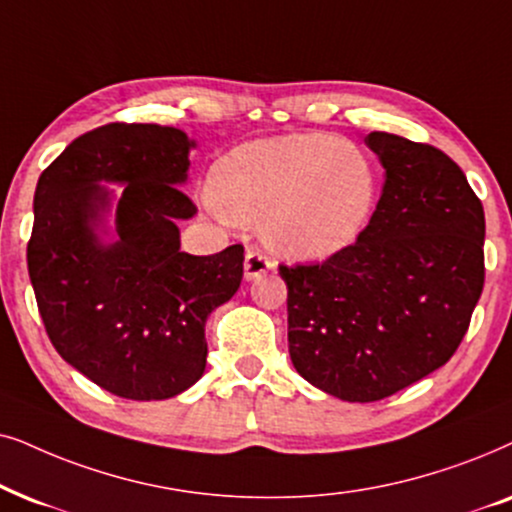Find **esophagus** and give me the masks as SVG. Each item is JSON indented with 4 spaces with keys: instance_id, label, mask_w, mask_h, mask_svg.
Masks as SVG:
<instances>
[{
    "instance_id": "34e87169",
    "label": "esophagus",
    "mask_w": 512,
    "mask_h": 512,
    "mask_svg": "<svg viewBox=\"0 0 512 512\" xmlns=\"http://www.w3.org/2000/svg\"><path fill=\"white\" fill-rule=\"evenodd\" d=\"M274 260L264 255L262 250H248L245 252V281H257L269 271H274Z\"/></svg>"
}]
</instances>
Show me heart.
<instances>
[{"label": "heart", "instance_id": "heart-1", "mask_svg": "<svg viewBox=\"0 0 512 512\" xmlns=\"http://www.w3.org/2000/svg\"><path fill=\"white\" fill-rule=\"evenodd\" d=\"M229 220L262 224L271 250L327 260L358 241L379 201V173L363 149L327 133H285L243 142L210 175Z\"/></svg>", "mask_w": 512, "mask_h": 512}]
</instances>
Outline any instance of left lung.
I'll return each mask as SVG.
<instances>
[{"label":"left lung","mask_w":512,"mask_h":512,"mask_svg":"<svg viewBox=\"0 0 512 512\" xmlns=\"http://www.w3.org/2000/svg\"><path fill=\"white\" fill-rule=\"evenodd\" d=\"M384 189L358 241L323 264L278 267L295 370L374 403L447 363L485 285V210L445 152L374 131Z\"/></svg>","instance_id":"1"}]
</instances>
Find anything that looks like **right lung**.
<instances>
[{
  "label": "right lung",
  "instance_id": "1",
  "mask_svg": "<svg viewBox=\"0 0 512 512\" xmlns=\"http://www.w3.org/2000/svg\"><path fill=\"white\" fill-rule=\"evenodd\" d=\"M194 147L173 126H100L67 145L34 192L27 271L46 332L65 363L119 398L194 386L206 320L241 285L243 245L180 250L177 222L196 215L180 189Z\"/></svg>",
  "mask_w": 512,
  "mask_h": 512
}]
</instances>
